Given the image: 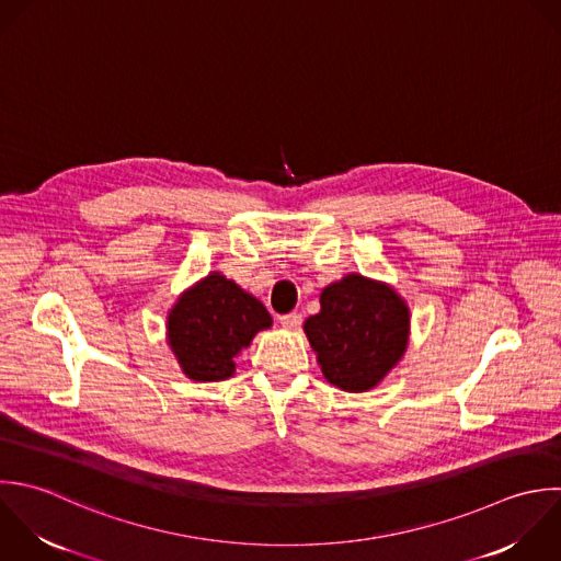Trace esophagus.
Masks as SVG:
<instances>
[{
	"label": "esophagus",
	"mask_w": 561,
	"mask_h": 561,
	"mask_svg": "<svg viewBox=\"0 0 561 561\" xmlns=\"http://www.w3.org/2000/svg\"><path fill=\"white\" fill-rule=\"evenodd\" d=\"M279 323H282L286 330H299L301 323H304V317H301L299 312H290V314L279 317Z\"/></svg>",
	"instance_id": "esophagus-1"
}]
</instances>
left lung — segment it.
Listing matches in <instances>:
<instances>
[{
    "mask_svg": "<svg viewBox=\"0 0 561 561\" xmlns=\"http://www.w3.org/2000/svg\"><path fill=\"white\" fill-rule=\"evenodd\" d=\"M409 325V306L391 286L352 273L323 288L321 312L306 319L304 332L325 380L363 393L404 356Z\"/></svg>",
    "mask_w": 561,
    "mask_h": 561,
    "instance_id": "8db88e82",
    "label": "left lung"
}]
</instances>
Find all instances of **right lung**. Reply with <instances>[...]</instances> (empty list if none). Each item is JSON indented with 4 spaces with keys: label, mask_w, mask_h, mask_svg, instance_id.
Returning <instances> with one entry per match:
<instances>
[{
    "label": "right lung",
    "mask_w": 561,
    "mask_h": 561,
    "mask_svg": "<svg viewBox=\"0 0 561 561\" xmlns=\"http://www.w3.org/2000/svg\"><path fill=\"white\" fill-rule=\"evenodd\" d=\"M271 325L262 301L225 275L209 273L170 310L168 345L187 378L218 382L233 376L236 356Z\"/></svg>",
    "instance_id": "add662e5"
}]
</instances>
